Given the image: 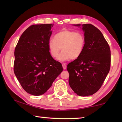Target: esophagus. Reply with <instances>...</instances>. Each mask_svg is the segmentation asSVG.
<instances>
[{
	"label": "esophagus",
	"instance_id": "1",
	"mask_svg": "<svg viewBox=\"0 0 122 122\" xmlns=\"http://www.w3.org/2000/svg\"><path fill=\"white\" fill-rule=\"evenodd\" d=\"M62 67L63 69H66L67 68V65H66V64L65 63H62Z\"/></svg>",
	"mask_w": 122,
	"mask_h": 122
}]
</instances>
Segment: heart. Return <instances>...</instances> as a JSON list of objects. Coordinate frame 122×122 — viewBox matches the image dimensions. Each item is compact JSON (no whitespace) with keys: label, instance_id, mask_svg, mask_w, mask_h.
I'll return each instance as SVG.
<instances>
[{"label":"heart","instance_id":"heart-1","mask_svg":"<svg viewBox=\"0 0 122 122\" xmlns=\"http://www.w3.org/2000/svg\"><path fill=\"white\" fill-rule=\"evenodd\" d=\"M86 44L84 35L81 32L68 30H62L48 41L49 54L54 58L58 57L62 50L63 52L57 58L60 61L76 59L83 53Z\"/></svg>","mask_w":122,"mask_h":122}]
</instances>
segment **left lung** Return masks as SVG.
<instances>
[{"instance_id":"obj_1","label":"left lung","mask_w":122,"mask_h":122,"mask_svg":"<svg viewBox=\"0 0 122 122\" xmlns=\"http://www.w3.org/2000/svg\"><path fill=\"white\" fill-rule=\"evenodd\" d=\"M74 26L83 30L86 44L81 56L67 66L69 84L78 96L92 95L100 89L110 71V47L95 26L92 24Z\"/></svg>"}]
</instances>
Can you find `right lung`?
I'll return each instance as SVG.
<instances>
[{"instance_id":"right-lung-1","label":"right lung","mask_w":122,"mask_h":122,"mask_svg":"<svg viewBox=\"0 0 122 122\" xmlns=\"http://www.w3.org/2000/svg\"><path fill=\"white\" fill-rule=\"evenodd\" d=\"M53 24L34 25L20 36L14 51V72L24 89L39 96L45 93L63 71L49 54L48 43Z\"/></svg>"}]
</instances>
